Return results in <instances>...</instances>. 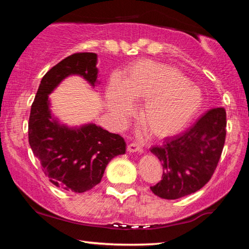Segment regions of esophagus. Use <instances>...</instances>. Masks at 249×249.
<instances>
[{"mask_svg": "<svg viewBox=\"0 0 249 249\" xmlns=\"http://www.w3.org/2000/svg\"><path fill=\"white\" fill-rule=\"evenodd\" d=\"M127 150L129 153H142V148L140 145H137L136 142H132V144H129L127 146Z\"/></svg>", "mask_w": 249, "mask_h": 249, "instance_id": "34e87169", "label": "esophagus"}]
</instances>
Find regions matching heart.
<instances>
[{"label": "heart", "instance_id": "b5f03b06", "mask_svg": "<svg viewBox=\"0 0 249 249\" xmlns=\"http://www.w3.org/2000/svg\"><path fill=\"white\" fill-rule=\"evenodd\" d=\"M142 100V125L150 136L167 140L199 114L203 94L178 69L144 59L129 66L123 82L113 78L107 92L109 112L120 119L133 112L132 101Z\"/></svg>", "mask_w": 249, "mask_h": 249}]
</instances>
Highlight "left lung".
I'll use <instances>...</instances> for the list:
<instances>
[{
    "instance_id": "1",
    "label": "left lung",
    "mask_w": 249,
    "mask_h": 249,
    "mask_svg": "<svg viewBox=\"0 0 249 249\" xmlns=\"http://www.w3.org/2000/svg\"><path fill=\"white\" fill-rule=\"evenodd\" d=\"M226 136V112L212 108L180 136L150 149L162 165V177L150 187L167 200L195 193L209 182L221 158Z\"/></svg>"
}]
</instances>
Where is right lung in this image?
I'll list each match as a JSON object with an SVG mask.
<instances>
[{"label": "right lung", "instance_id": "add662e5", "mask_svg": "<svg viewBox=\"0 0 249 249\" xmlns=\"http://www.w3.org/2000/svg\"><path fill=\"white\" fill-rule=\"evenodd\" d=\"M96 61L94 53H77L53 66L41 79L29 115L28 142L45 175L56 187L75 193L99 184L111 159L126 150L119 134L93 123L68 127L50 111L49 94L69 75H80L96 86Z\"/></svg>", "mask_w": 249, "mask_h": 249}]
</instances>
